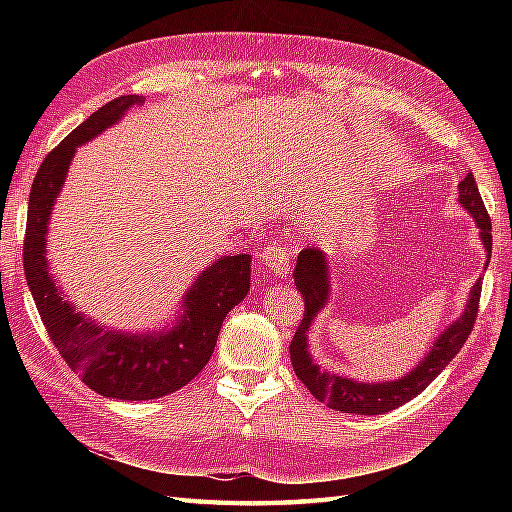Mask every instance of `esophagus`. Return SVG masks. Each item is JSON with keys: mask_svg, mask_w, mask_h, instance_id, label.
I'll list each match as a JSON object with an SVG mask.
<instances>
[{"mask_svg": "<svg viewBox=\"0 0 512 512\" xmlns=\"http://www.w3.org/2000/svg\"><path fill=\"white\" fill-rule=\"evenodd\" d=\"M259 264L266 266L275 277H286L290 270V253L281 244H268L259 255Z\"/></svg>", "mask_w": 512, "mask_h": 512, "instance_id": "1", "label": "esophagus"}]
</instances>
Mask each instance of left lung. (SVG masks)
<instances>
[{"label":"left lung","instance_id":"left-lung-1","mask_svg":"<svg viewBox=\"0 0 512 512\" xmlns=\"http://www.w3.org/2000/svg\"><path fill=\"white\" fill-rule=\"evenodd\" d=\"M460 204L473 215V220L480 228L482 244L488 257L493 250V235H491V217L486 213L482 202L480 189H477L473 173H469L460 184ZM488 266V264H486ZM295 286L306 301L303 319L299 328L292 336L290 343V358L295 374L303 385L310 389V394L325 402L330 409L341 413H356V416H378L405 405L411 398H416L420 391L431 385L444 367H447L453 356L460 352V347L469 339L473 323L477 319V308H480L482 295V279L475 281V286L469 292V303L462 312L460 319H455L447 330H444L436 341H433L427 356L398 380H387V383H361V380L345 378L339 374L321 372V367L312 361L308 352V332L317 314L328 306L330 299V266L325 253L319 248L301 250L295 266Z\"/></svg>","mask_w":512,"mask_h":512}]
</instances>
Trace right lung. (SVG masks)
Instances as JSON below:
<instances>
[{
	"instance_id": "obj_1",
	"label": "right lung",
	"mask_w": 512,
	"mask_h": 512,
	"mask_svg": "<svg viewBox=\"0 0 512 512\" xmlns=\"http://www.w3.org/2000/svg\"><path fill=\"white\" fill-rule=\"evenodd\" d=\"M143 101L127 94L105 103L43 158L32 180L24 239L26 281L54 347L85 385L118 400L160 398L191 383L209 363L224 317L250 288V255L222 257L193 281L171 330L132 334L103 328L76 312L50 277L48 222L76 147L90 143Z\"/></svg>"
}]
</instances>
